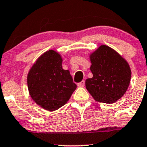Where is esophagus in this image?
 Masks as SVG:
<instances>
[{"mask_svg":"<svg viewBox=\"0 0 147 147\" xmlns=\"http://www.w3.org/2000/svg\"><path fill=\"white\" fill-rule=\"evenodd\" d=\"M77 86L79 87H84L85 86V81L84 80H82L81 82H80V83L77 84Z\"/></svg>","mask_w":147,"mask_h":147,"instance_id":"1","label":"esophagus"}]
</instances>
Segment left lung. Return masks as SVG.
<instances>
[{
    "label": "left lung",
    "instance_id": "left-lung-1",
    "mask_svg": "<svg viewBox=\"0 0 147 147\" xmlns=\"http://www.w3.org/2000/svg\"><path fill=\"white\" fill-rule=\"evenodd\" d=\"M93 77L86 88L95 100L112 104L125 94L130 84L131 70L125 59L107 45H102L89 55Z\"/></svg>",
    "mask_w": 147,
    "mask_h": 147
}]
</instances>
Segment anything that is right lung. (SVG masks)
Instances as JSON below:
<instances>
[{"instance_id":"1","label":"right lung","mask_w":147,"mask_h":147,"mask_svg":"<svg viewBox=\"0 0 147 147\" xmlns=\"http://www.w3.org/2000/svg\"><path fill=\"white\" fill-rule=\"evenodd\" d=\"M63 58L51 49L37 59L27 76L29 94L40 107L53 112L69 100L77 85L70 71L62 67Z\"/></svg>"}]
</instances>
